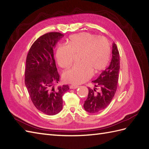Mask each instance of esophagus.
<instances>
[{
  "instance_id": "esophagus-1",
  "label": "esophagus",
  "mask_w": 149,
  "mask_h": 149,
  "mask_svg": "<svg viewBox=\"0 0 149 149\" xmlns=\"http://www.w3.org/2000/svg\"><path fill=\"white\" fill-rule=\"evenodd\" d=\"M78 87V85H70V88L71 89H76V88H77Z\"/></svg>"
}]
</instances>
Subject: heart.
Instances as JSON below:
<instances>
[{
  "instance_id": "heart-1",
  "label": "heart",
  "mask_w": 149,
  "mask_h": 149,
  "mask_svg": "<svg viewBox=\"0 0 149 149\" xmlns=\"http://www.w3.org/2000/svg\"><path fill=\"white\" fill-rule=\"evenodd\" d=\"M75 54H79L78 63L63 74L64 81L78 85L86 81L93 74L107 67L110 60L111 47L105 38L90 33L82 32L71 35L68 45H61L57 49L56 58L59 66L66 68L72 64Z\"/></svg>"
}]
</instances>
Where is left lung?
I'll return each mask as SVG.
<instances>
[{"instance_id": "1", "label": "left lung", "mask_w": 149, "mask_h": 149, "mask_svg": "<svg viewBox=\"0 0 149 149\" xmlns=\"http://www.w3.org/2000/svg\"><path fill=\"white\" fill-rule=\"evenodd\" d=\"M112 57L109 66L95 80V87H88V97L83 104L85 110L90 113H97L105 109L110 104L118 88L119 71L120 68L119 53L118 47L112 45Z\"/></svg>"}]
</instances>
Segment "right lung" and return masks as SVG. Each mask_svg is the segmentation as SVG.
<instances>
[{"instance_id":"1","label":"right lung","mask_w":149,"mask_h":149,"mask_svg":"<svg viewBox=\"0 0 149 149\" xmlns=\"http://www.w3.org/2000/svg\"><path fill=\"white\" fill-rule=\"evenodd\" d=\"M64 36L59 32H50L40 37L27 54L24 83L33 104L47 115H56L63 109V96L70 89L68 85L54 88L59 81L54 48Z\"/></svg>"}]
</instances>
